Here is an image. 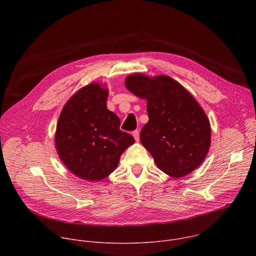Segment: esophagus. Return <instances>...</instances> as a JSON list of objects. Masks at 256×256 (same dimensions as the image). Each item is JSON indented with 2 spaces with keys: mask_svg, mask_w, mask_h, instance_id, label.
<instances>
[{
  "mask_svg": "<svg viewBox=\"0 0 256 256\" xmlns=\"http://www.w3.org/2000/svg\"><path fill=\"white\" fill-rule=\"evenodd\" d=\"M132 136H134V140H136V142L140 140V134H138V130L132 132Z\"/></svg>",
  "mask_w": 256,
  "mask_h": 256,
  "instance_id": "esophagus-1",
  "label": "esophagus"
}]
</instances>
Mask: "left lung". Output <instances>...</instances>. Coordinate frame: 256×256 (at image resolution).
Returning <instances> with one entry per match:
<instances>
[{
    "label": "left lung",
    "instance_id": "1",
    "mask_svg": "<svg viewBox=\"0 0 256 256\" xmlns=\"http://www.w3.org/2000/svg\"><path fill=\"white\" fill-rule=\"evenodd\" d=\"M126 88L147 99L149 122L140 142L158 168L172 177L192 172L204 160L210 144V122L198 101L168 76L130 75Z\"/></svg>",
    "mask_w": 256,
    "mask_h": 256
}]
</instances>
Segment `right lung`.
Segmentation results:
<instances>
[{"instance_id":"obj_1","label":"right lung","mask_w":256,"mask_h":256,"mask_svg":"<svg viewBox=\"0 0 256 256\" xmlns=\"http://www.w3.org/2000/svg\"><path fill=\"white\" fill-rule=\"evenodd\" d=\"M107 95L99 84L80 89L64 106L56 126L60 160L72 173L90 181L110 174L134 142L130 134L120 130V118L107 109Z\"/></svg>"}]
</instances>
